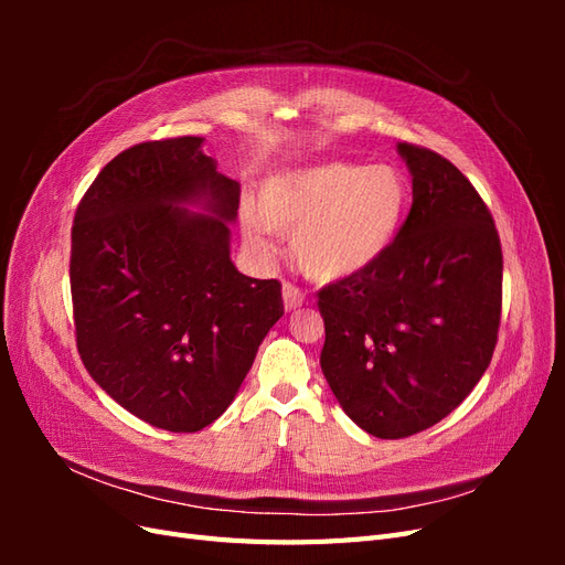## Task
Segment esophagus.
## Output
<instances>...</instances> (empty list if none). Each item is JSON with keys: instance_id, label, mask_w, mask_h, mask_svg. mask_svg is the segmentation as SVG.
<instances>
[{"instance_id": "1", "label": "esophagus", "mask_w": 565, "mask_h": 565, "mask_svg": "<svg viewBox=\"0 0 565 565\" xmlns=\"http://www.w3.org/2000/svg\"><path fill=\"white\" fill-rule=\"evenodd\" d=\"M282 301H285L287 311H295V309H299V306L306 303V292L292 282H285L282 285Z\"/></svg>"}]
</instances>
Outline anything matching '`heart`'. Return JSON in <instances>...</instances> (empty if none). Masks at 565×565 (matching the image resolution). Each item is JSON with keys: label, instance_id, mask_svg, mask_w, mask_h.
Segmentation results:
<instances>
[{"label": "heart", "instance_id": "obj_1", "mask_svg": "<svg viewBox=\"0 0 565 565\" xmlns=\"http://www.w3.org/2000/svg\"><path fill=\"white\" fill-rule=\"evenodd\" d=\"M407 207L405 179L386 164L324 162L273 177L259 214L247 212L243 235L266 252L268 231L292 237L306 276L328 282L367 268L388 249Z\"/></svg>", "mask_w": 565, "mask_h": 565}]
</instances>
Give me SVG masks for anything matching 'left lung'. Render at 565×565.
Returning a JSON list of instances; mask_svg holds the SVG:
<instances>
[{
	"label": "left lung",
	"instance_id": "obj_1",
	"mask_svg": "<svg viewBox=\"0 0 565 565\" xmlns=\"http://www.w3.org/2000/svg\"><path fill=\"white\" fill-rule=\"evenodd\" d=\"M413 207L388 249L318 292L320 367L344 413L377 438L448 417L483 377L502 318V245L471 181L438 152L398 146Z\"/></svg>",
	"mask_w": 565,
	"mask_h": 565
}]
</instances>
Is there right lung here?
Wrapping results in <instances>:
<instances>
[{"instance_id": "1", "label": "right lung", "mask_w": 565, "mask_h": 565, "mask_svg": "<svg viewBox=\"0 0 565 565\" xmlns=\"http://www.w3.org/2000/svg\"><path fill=\"white\" fill-rule=\"evenodd\" d=\"M200 136L136 143L100 169L73 221L71 292L84 367L139 419L193 434L226 413L268 330L278 280L231 262L241 183ZM204 199L216 217L175 204Z\"/></svg>"}]
</instances>
